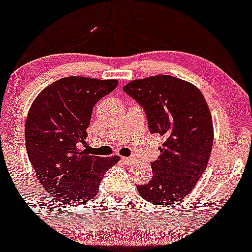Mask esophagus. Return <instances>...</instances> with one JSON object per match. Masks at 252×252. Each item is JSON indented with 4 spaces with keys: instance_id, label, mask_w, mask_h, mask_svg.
I'll return each instance as SVG.
<instances>
[{
    "instance_id": "1",
    "label": "esophagus",
    "mask_w": 252,
    "mask_h": 252,
    "mask_svg": "<svg viewBox=\"0 0 252 252\" xmlns=\"http://www.w3.org/2000/svg\"><path fill=\"white\" fill-rule=\"evenodd\" d=\"M122 160H123L124 163H126V164H130V163H132V162H134V159H132V158H130V157H123Z\"/></svg>"
}]
</instances>
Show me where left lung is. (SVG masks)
<instances>
[{"instance_id": "1", "label": "left lung", "mask_w": 252, "mask_h": 252, "mask_svg": "<svg viewBox=\"0 0 252 252\" xmlns=\"http://www.w3.org/2000/svg\"><path fill=\"white\" fill-rule=\"evenodd\" d=\"M123 90L147 114L151 134L164 138L153 177L139 195L157 205H171L192 191L207 169L214 143L213 117L198 88L170 75L134 80Z\"/></svg>"}]
</instances>
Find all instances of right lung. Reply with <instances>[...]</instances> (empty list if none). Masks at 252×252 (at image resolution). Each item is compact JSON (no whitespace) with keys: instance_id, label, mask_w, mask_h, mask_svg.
Listing matches in <instances>:
<instances>
[{"instance_id":"right-lung-1","label":"right lung","mask_w":252,"mask_h":252,"mask_svg":"<svg viewBox=\"0 0 252 252\" xmlns=\"http://www.w3.org/2000/svg\"><path fill=\"white\" fill-rule=\"evenodd\" d=\"M117 84V80L63 77L30 105L24 126L27 153L39 183L63 204L93 199L105 171L120 160V156L92 155L86 143L94 105Z\"/></svg>"}]
</instances>
